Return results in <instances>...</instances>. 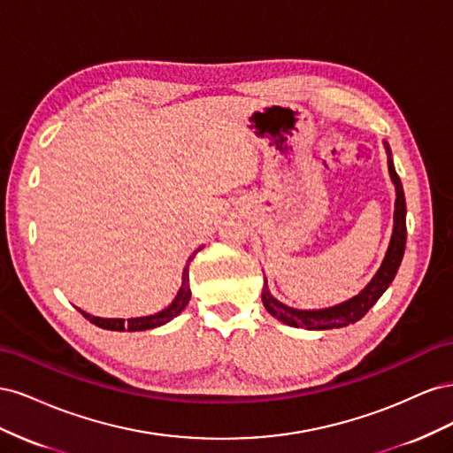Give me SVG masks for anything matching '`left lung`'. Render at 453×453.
Wrapping results in <instances>:
<instances>
[{
  "instance_id": "8db88e82",
  "label": "left lung",
  "mask_w": 453,
  "mask_h": 453,
  "mask_svg": "<svg viewBox=\"0 0 453 453\" xmlns=\"http://www.w3.org/2000/svg\"><path fill=\"white\" fill-rule=\"evenodd\" d=\"M388 155H389V175L391 181L396 190V200H395V217H393V234L389 248L386 253V258L376 272V276L370 280V283L365 287V289L355 295L353 298L346 300V303L336 304L333 308H325V310H295L281 304L278 298H273L270 289H268V281L265 278V287H263V304L268 310L270 315L280 319L281 323L296 326V328H308V331H326V328H340V326H348L355 321H359L363 315L372 308L378 298L386 293L391 281L395 280V273L401 266V260L404 255V245H406V202H404V190L401 177L396 175L393 160H391V150L389 145L386 143Z\"/></svg>"
}]
</instances>
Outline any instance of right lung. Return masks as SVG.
Segmentation results:
<instances>
[{"mask_svg": "<svg viewBox=\"0 0 453 453\" xmlns=\"http://www.w3.org/2000/svg\"><path fill=\"white\" fill-rule=\"evenodd\" d=\"M202 248H203V245H202ZM202 248H198L193 255L188 257V263H187L185 268H183V278H181L180 291H177L175 298L172 300V304H170L168 308H164L162 311H158V313H155V315H145V318H132V319H128V321H125V319L94 318V315H90V313H87V311H83V310H79V311L83 313L90 323H94L96 326H100V328H107V331H132V333H134V331H147V328H155V326H160V325H164V323L172 321V319L177 318V315H180V313L185 310V306L188 304V300H190L188 265H190V260L195 258V255H196Z\"/></svg>", "mask_w": 453, "mask_h": 453, "instance_id": "add662e5", "label": "right lung"}]
</instances>
